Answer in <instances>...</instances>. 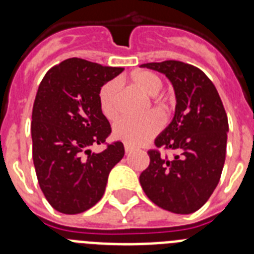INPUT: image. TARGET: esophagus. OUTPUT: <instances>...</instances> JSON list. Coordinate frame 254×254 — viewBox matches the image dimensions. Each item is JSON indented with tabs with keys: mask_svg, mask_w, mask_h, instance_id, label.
Returning <instances> with one entry per match:
<instances>
[{
	"mask_svg": "<svg viewBox=\"0 0 254 254\" xmlns=\"http://www.w3.org/2000/svg\"><path fill=\"white\" fill-rule=\"evenodd\" d=\"M125 150L127 154H129V152L133 151V146H131V145H128V143H125Z\"/></svg>",
	"mask_w": 254,
	"mask_h": 254,
	"instance_id": "1",
	"label": "esophagus"
}]
</instances>
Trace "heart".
Returning a JSON list of instances; mask_svg holds the SVG:
<instances>
[{"label":"heart","instance_id":"obj_1","mask_svg":"<svg viewBox=\"0 0 254 254\" xmlns=\"http://www.w3.org/2000/svg\"><path fill=\"white\" fill-rule=\"evenodd\" d=\"M131 82L147 95H156L163 87V80L151 71H137L132 73ZM99 107L108 120H116L118 116L117 104V82L109 81L99 90ZM156 109L165 112V104H159ZM163 121L155 112H150L142 118H122L113 126L114 137L128 145H141L160 131Z\"/></svg>","mask_w":254,"mask_h":254}]
</instances>
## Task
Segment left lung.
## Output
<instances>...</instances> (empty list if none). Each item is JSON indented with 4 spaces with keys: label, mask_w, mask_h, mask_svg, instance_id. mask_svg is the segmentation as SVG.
I'll list each match as a JSON object with an SVG mask.
<instances>
[{
    "label": "left lung",
    "mask_w": 254,
    "mask_h": 254,
    "mask_svg": "<svg viewBox=\"0 0 254 254\" xmlns=\"http://www.w3.org/2000/svg\"><path fill=\"white\" fill-rule=\"evenodd\" d=\"M169 78L176 93L173 121L147 151L150 164L141 173L143 192L155 205L174 214H192L216 188L226 154L228 116L216 87L197 67L181 61L141 64Z\"/></svg>",
    "instance_id": "left-lung-1"
}]
</instances>
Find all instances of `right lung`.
Wrapping results in <instances>:
<instances>
[{"label":"right lung","mask_w":254,"mask_h":254,"mask_svg":"<svg viewBox=\"0 0 254 254\" xmlns=\"http://www.w3.org/2000/svg\"><path fill=\"white\" fill-rule=\"evenodd\" d=\"M122 71L68 58L52 67L38 87L31 114L33 161L40 190L62 214H80L99 202L112 168L125 155L121 141L99 154L90 150L112 132L100 111L99 90Z\"/></svg>","instance_id":"add662e5"}]
</instances>
